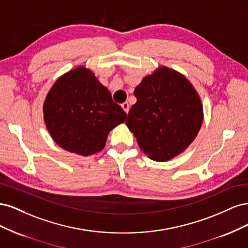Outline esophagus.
I'll list each match as a JSON object with an SVG mask.
<instances>
[{
	"label": "esophagus",
	"mask_w": 248,
	"mask_h": 248,
	"mask_svg": "<svg viewBox=\"0 0 248 248\" xmlns=\"http://www.w3.org/2000/svg\"><path fill=\"white\" fill-rule=\"evenodd\" d=\"M121 107H122V108L124 109V111L126 112V114H128V111H129V104H128V102L122 103Z\"/></svg>",
	"instance_id": "34e87169"
}]
</instances>
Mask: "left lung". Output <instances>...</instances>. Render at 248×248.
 Returning <instances> with one entry per match:
<instances>
[{
    "mask_svg": "<svg viewBox=\"0 0 248 248\" xmlns=\"http://www.w3.org/2000/svg\"><path fill=\"white\" fill-rule=\"evenodd\" d=\"M137 103L126 125L150 159L167 161L182 153L196 139L202 123L197 91L179 72L160 67L134 90Z\"/></svg>",
    "mask_w": 248,
    "mask_h": 248,
    "instance_id": "obj_1",
    "label": "left lung"
}]
</instances>
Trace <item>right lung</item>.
I'll list each match as a JSON object with an SVG mask.
<instances>
[{"mask_svg":"<svg viewBox=\"0 0 248 248\" xmlns=\"http://www.w3.org/2000/svg\"><path fill=\"white\" fill-rule=\"evenodd\" d=\"M51 138L66 151L92 155L106 146L108 132L125 121L126 112L92 71L78 67L60 78L43 104Z\"/></svg>","mask_w":248,"mask_h":248,"instance_id":"add662e5","label":"right lung"}]
</instances>
